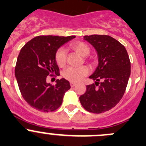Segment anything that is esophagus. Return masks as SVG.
<instances>
[{"instance_id": "1", "label": "esophagus", "mask_w": 146, "mask_h": 146, "mask_svg": "<svg viewBox=\"0 0 146 146\" xmlns=\"http://www.w3.org/2000/svg\"><path fill=\"white\" fill-rule=\"evenodd\" d=\"M70 86H71V87H74L76 85V83H74V82H70Z\"/></svg>"}]
</instances>
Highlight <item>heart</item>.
I'll return each mask as SVG.
<instances>
[{"label": "heart", "instance_id": "1", "mask_svg": "<svg viewBox=\"0 0 146 146\" xmlns=\"http://www.w3.org/2000/svg\"><path fill=\"white\" fill-rule=\"evenodd\" d=\"M72 47L82 56H86L90 53V48L86 43L83 42H73ZM67 52L63 47H60L58 50L55 54V60L59 66H62L66 62ZM89 73V68L84 65L81 67H68L62 73L63 77L65 79L72 82H78L83 79L84 76H87Z\"/></svg>", "mask_w": 146, "mask_h": 146}]
</instances>
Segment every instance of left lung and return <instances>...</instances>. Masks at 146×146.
Here are the masks:
<instances>
[{"mask_svg": "<svg viewBox=\"0 0 146 146\" xmlns=\"http://www.w3.org/2000/svg\"><path fill=\"white\" fill-rule=\"evenodd\" d=\"M96 49L99 65L90 78L95 84L86 86V92L79 97L88 111L105 112L119 103L125 92L130 76V61L126 49L108 35L84 36Z\"/></svg>", "mask_w": 146, "mask_h": 146, "instance_id": "8db88e82", "label": "left lung"}]
</instances>
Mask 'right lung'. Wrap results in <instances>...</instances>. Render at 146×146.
<instances>
[{
    "label": "right lung",
    "instance_id": "add662e5",
    "mask_svg": "<svg viewBox=\"0 0 146 146\" xmlns=\"http://www.w3.org/2000/svg\"><path fill=\"white\" fill-rule=\"evenodd\" d=\"M75 36H38L21 48L15 67V76L24 100L35 110L53 111L62 104L65 92L70 88L65 78L55 86L47 83V76L59 73L55 54L61 45Z\"/></svg>",
    "mask_w": 146,
    "mask_h": 146
}]
</instances>
